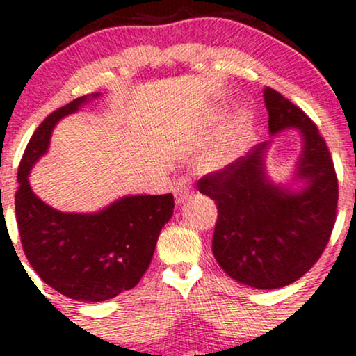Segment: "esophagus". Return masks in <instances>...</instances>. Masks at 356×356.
<instances>
[{
    "label": "esophagus",
    "mask_w": 356,
    "mask_h": 356,
    "mask_svg": "<svg viewBox=\"0 0 356 356\" xmlns=\"http://www.w3.org/2000/svg\"><path fill=\"white\" fill-rule=\"evenodd\" d=\"M191 189H192V179L189 177V175H182V177L179 179V181L175 182L172 187L175 202L177 204L184 202V199L191 194Z\"/></svg>",
    "instance_id": "esophagus-1"
}]
</instances>
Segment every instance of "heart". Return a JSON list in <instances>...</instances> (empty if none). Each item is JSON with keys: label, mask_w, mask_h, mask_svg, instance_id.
Returning <instances> with one entry per match:
<instances>
[{"label": "heart", "mask_w": 356, "mask_h": 356, "mask_svg": "<svg viewBox=\"0 0 356 356\" xmlns=\"http://www.w3.org/2000/svg\"><path fill=\"white\" fill-rule=\"evenodd\" d=\"M244 127H246L244 124H238L234 134L241 132V130H243ZM226 159H227V145H222L219 150L212 152L209 157H207L206 161H204V167H206V169H218V167H220V165L224 164V162H226Z\"/></svg>", "instance_id": "b5f03b06"}]
</instances>
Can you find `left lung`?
Instances as JSON below:
<instances>
[{"instance_id":"obj_1","label":"left lung","mask_w":356,"mask_h":356,"mask_svg":"<svg viewBox=\"0 0 356 356\" xmlns=\"http://www.w3.org/2000/svg\"><path fill=\"white\" fill-rule=\"evenodd\" d=\"M269 132L296 127L303 154L296 177L308 187L291 192L264 174L269 140L244 157L199 179L197 189L218 206L212 252L232 280L256 289H277L306 275L320 259L337 220L338 179L325 138L298 105L264 88Z\"/></svg>"}]
</instances>
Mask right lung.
I'll use <instances>...</instances> for the list:
<instances>
[{
	"label": "right lung",
	"instance_id": "right-lung-1",
	"mask_svg": "<svg viewBox=\"0 0 356 356\" xmlns=\"http://www.w3.org/2000/svg\"><path fill=\"white\" fill-rule=\"evenodd\" d=\"M87 100L56 108L35 130L18 167L15 212L36 275L67 298L100 303L132 289L145 275L161 229L174 214V195H129L97 214L60 212L36 197L28 182L31 167L48 150L56 122Z\"/></svg>",
	"mask_w": 356,
	"mask_h": 356
}]
</instances>
